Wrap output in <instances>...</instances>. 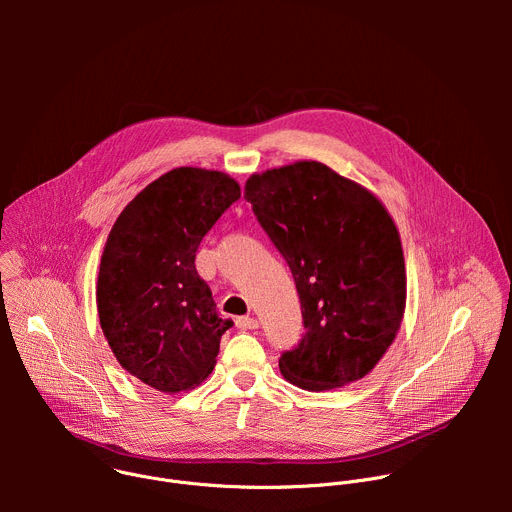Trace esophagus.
I'll list each match as a JSON object with an SVG mask.
<instances>
[{
  "label": "esophagus",
  "mask_w": 512,
  "mask_h": 512,
  "mask_svg": "<svg viewBox=\"0 0 512 512\" xmlns=\"http://www.w3.org/2000/svg\"><path fill=\"white\" fill-rule=\"evenodd\" d=\"M237 328H241V330H257L259 322L255 318H251V316H241V318H237Z\"/></svg>",
  "instance_id": "34e87169"
}]
</instances>
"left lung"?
Listing matches in <instances>:
<instances>
[{
	"instance_id": "left-lung-1",
	"label": "left lung",
	"mask_w": 512,
	"mask_h": 512,
	"mask_svg": "<svg viewBox=\"0 0 512 512\" xmlns=\"http://www.w3.org/2000/svg\"><path fill=\"white\" fill-rule=\"evenodd\" d=\"M245 198L302 304L306 334L281 354V375L306 391L362 379L395 340L405 310L393 218L369 190L320 162L255 174Z\"/></svg>"
}]
</instances>
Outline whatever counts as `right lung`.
Instances as JSON below:
<instances>
[{
	"label": "right lung",
	"instance_id": "right-lung-1",
	"mask_svg": "<svg viewBox=\"0 0 512 512\" xmlns=\"http://www.w3.org/2000/svg\"><path fill=\"white\" fill-rule=\"evenodd\" d=\"M239 198L223 172L176 168L145 186L109 233L97 281L101 328L121 367L162 393L202 383L233 326L218 316L194 259Z\"/></svg>",
	"mask_w": 512,
	"mask_h": 512
}]
</instances>
